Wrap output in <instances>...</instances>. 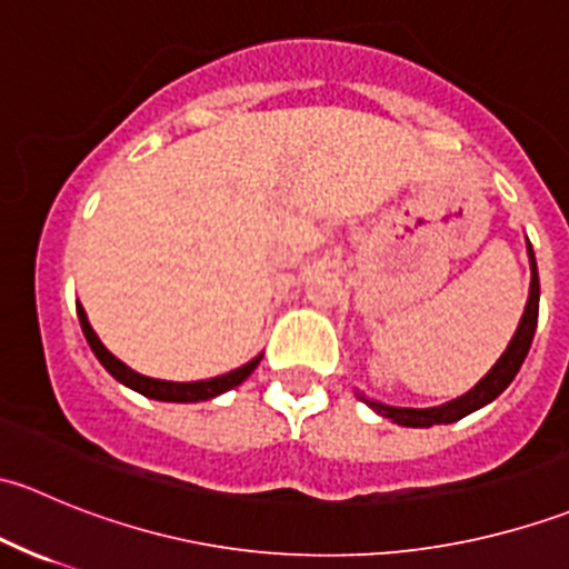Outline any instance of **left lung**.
<instances>
[{
	"label": "left lung",
	"mask_w": 569,
	"mask_h": 569,
	"mask_svg": "<svg viewBox=\"0 0 569 569\" xmlns=\"http://www.w3.org/2000/svg\"><path fill=\"white\" fill-rule=\"evenodd\" d=\"M526 242H529V239H526ZM526 248H529V263H531V286H529V300H526V311H523V317H520L518 330H515L512 341L507 343V349H503L501 358L496 360V366H492V369L487 371V375L481 377V380L476 382L468 393L457 396V399L446 401V405H440V407H393V405H382V401H375V399H369V396L355 391L358 393V399L366 401V405H369L377 416L391 418V421L399 423V427L427 429V427H435V423L460 421V418L481 410V407L490 405L492 399H498V396L507 391L509 382L515 380V375H518L520 366H523L526 355H529L531 341H533V330H537V317H539L537 258H533L531 242L526 244Z\"/></svg>",
	"instance_id": "left-lung-1"
}]
</instances>
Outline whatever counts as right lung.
Wrapping results in <instances>:
<instances>
[{
  "instance_id": "right-lung-1",
  "label": "right lung",
  "mask_w": 569,
  "mask_h": 569,
  "mask_svg": "<svg viewBox=\"0 0 569 569\" xmlns=\"http://www.w3.org/2000/svg\"><path fill=\"white\" fill-rule=\"evenodd\" d=\"M77 317H79V325H82L84 338H88L90 349H93V355L99 358V363L104 366L109 375H112L118 382H123L126 388H131V391L148 396V399H157V401H181V405H187V401L214 399V396H220V393L231 391V388L242 386V382L248 380L252 371H256V366L261 363V358H263V355H256L250 363L239 366V369L228 371V375L211 377V380H198V382L153 380V377L137 375L134 369H129L123 360H118L112 352H109L104 343H101V338L96 336L93 327H90L88 313H84V308L79 306V302H77Z\"/></svg>"
}]
</instances>
